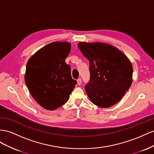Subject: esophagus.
<instances>
[{"mask_svg": "<svg viewBox=\"0 0 154 154\" xmlns=\"http://www.w3.org/2000/svg\"><path fill=\"white\" fill-rule=\"evenodd\" d=\"M77 84H78L79 85H81V83H82V80H81V78L78 79L77 81Z\"/></svg>", "mask_w": 154, "mask_h": 154, "instance_id": "esophagus-1", "label": "esophagus"}]
</instances>
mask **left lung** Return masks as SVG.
<instances>
[{"mask_svg":"<svg viewBox=\"0 0 154 154\" xmlns=\"http://www.w3.org/2000/svg\"><path fill=\"white\" fill-rule=\"evenodd\" d=\"M78 47L90 62V79L85 90L91 103L102 108L117 103L132 82L130 61L108 44L79 42Z\"/></svg>","mask_w":154,"mask_h":154,"instance_id":"1","label":"left lung"}]
</instances>
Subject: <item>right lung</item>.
<instances>
[{"label":"right lung","mask_w":154,"mask_h":154,"mask_svg":"<svg viewBox=\"0 0 154 154\" xmlns=\"http://www.w3.org/2000/svg\"><path fill=\"white\" fill-rule=\"evenodd\" d=\"M70 50L69 42H51L37 51L26 64V86L34 99L48 110L66 103L77 84L71 67L65 62Z\"/></svg>","instance_id":"right-lung-1"}]
</instances>
